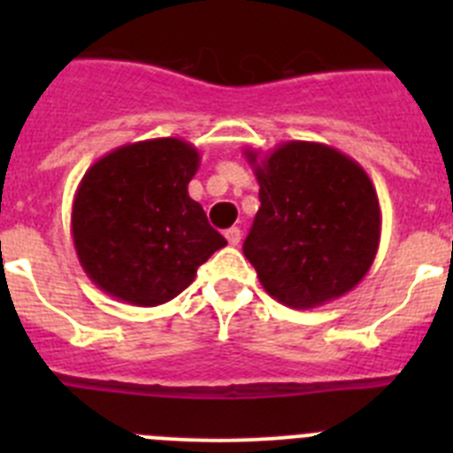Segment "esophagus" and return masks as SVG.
<instances>
[{"instance_id":"34e87169","label":"esophagus","mask_w":453,"mask_h":453,"mask_svg":"<svg viewBox=\"0 0 453 453\" xmlns=\"http://www.w3.org/2000/svg\"><path fill=\"white\" fill-rule=\"evenodd\" d=\"M226 240H229L231 247H238L240 245V238H242V234H240L238 226H231V229H226Z\"/></svg>"}]
</instances>
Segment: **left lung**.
<instances>
[{
  "label": "left lung",
  "instance_id": "obj_1",
  "mask_svg": "<svg viewBox=\"0 0 453 453\" xmlns=\"http://www.w3.org/2000/svg\"><path fill=\"white\" fill-rule=\"evenodd\" d=\"M261 186L242 251L261 286L290 308H315L363 281L381 240V208L367 172L322 142L288 140L258 158Z\"/></svg>",
  "mask_w": 453,
  "mask_h": 453
}]
</instances>
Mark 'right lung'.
Returning <instances> with one entry per match:
<instances>
[{
    "label": "right lung",
    "instance_id": "1",
    "mask_svg": "<svg viewBox=\"0 0 453 453\" xmlns=\"http://www.w3.org/2000/svg\"><path fill=\"white\" fill-rule=\"evenodd\" d=\"M199 151L181 138L140 140L102 156L72 202L79 263L106 295L158 306L186 290L226 240L188 195Z\"/></svg>",
    "mask_w": 453,
    "mask_h": 453
}]
</instances>
